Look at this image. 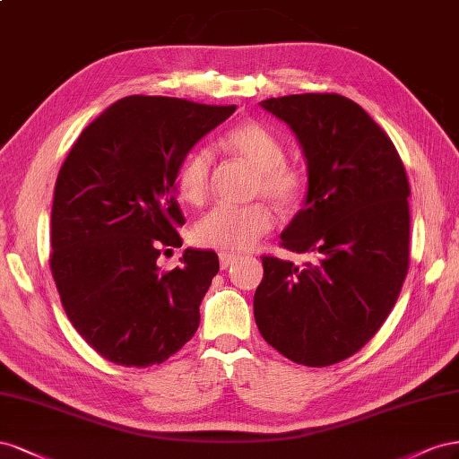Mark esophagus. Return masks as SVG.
Wrapping results in <instances>:
<instances>
[{"instance_id": "obj_1", "label": "esophagus", "mask_w": 459, "mask_h": 459, "mask_svg": "<svg viewBox=\"0 0 459 459\" xmlns=\"http://www.w3.org/2000/svg\"><path fill=\"white\" fill-rule=\"evenodd\" d=\"M219 259H221V269H227L229 265H232L234 261L238 259V254H232V252H221V254H219Z\"/></svg>"}]
</instances>
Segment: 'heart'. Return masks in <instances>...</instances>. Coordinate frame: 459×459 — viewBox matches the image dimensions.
Instances as JSON below:
<instances>
[{
    "label": "heart",
    "mask_w": 459,
    "mask_h": 459,
    "mask_svg": "<svg viewBox=\"0 0 459 459\" xmlns=\"http://www.w3.org/2000/svg\"><path fill=\"white\" fill-rule=\"evenodd\" d=\"M222 146L240 155L257 169L255 192L264 194L284 212L296 209L307 194V177L298 165L284 161L282 140L257 121H242L229 128ZM213 155L205 148L190 152L177 171V190L182 202L202 205L212 186ZM274 227L273 209L264 204L217 205L195 222L192 238L195 244L215 250H246Z\"/></svg>",
    "instance_id": "obj_1"
}]
</instances>
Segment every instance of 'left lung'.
<instances>
[{
	"label": "left lung",
	"instance_id": "8db88e82",
	"mask_svg": "<svg viewBox=\"0 0 459 459\" xmlns=\"http://www.w3.org/2000/svg\"><path fill=\"white\" fill-rule=\"evenodd\" d=\"M290 126L307 161L304 209L281 246L302 265L264 255L254 316L265 342L307 368L359 351L381 329L410 269V182L371 117L340 94L261 101Z\"/></svg>",
	"mask_w": 459,
	"mask_h": 459
}]
</instances>
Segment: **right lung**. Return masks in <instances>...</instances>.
<instances>
[{
  "label": "right lung",
  "instance_id": "obj_1",
  "mask_svg": "<svg viewBox=\"0 0 459 459\" xmlns=\"http://www.w3.org/2000/svg\"><path fill=\"white\" fill-rule=\"evenodd\" d=\"M234 109L123 98L82 130L59 169L51 274L76 333L117 365L163 363L198 331L217 254L186 250L175 269H161L157 257L182 246L180 161Z\"/></svg>",
  "mask_w": 459,
  "mask_h": 459
}]
</instances>
